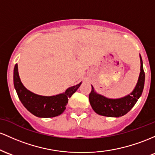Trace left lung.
Instances as JSON below:
<instances>
[{
	"mask_svg": "<svg viewBox=\"0 0 155 155\" xmlns=\"http://www.w3.org/2000/svg\"><path fill=\"white\" fill-rule=\"evenodd\" d=\"M140 58V72L135 89L131 94L121 99H107L98 94L91 86V91L89 94V102L93 110L99 115L108 117H120L127 114L135 105L139 97L141 96L145 81V73L143 71V61Z\"/></svg>",
	"mask_w": 155,
	"mask_h": 155,
	"instance_id": "obj_1",
	"label": "left lung"
}]
</instances>
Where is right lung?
<instances>
[{
  "instance_id": "1",
  "label": "right lung",
  "mask_w": 155,
  "mask_h": 155,
  "mask_svg": "<svg viewBox=\"0 0 155 155\" xmlns=\"http://www.w3.org/2000/svg\"><path fill=\"white\" fill-rule=\"evenodd\" d=\"M81 83L69 88L65 93L56 96L44 97L35 94L24 87L20 81L16 64L14 69V85L19 99L29 112L37 117L50 118L59 116L65 110L69 98L78 90Z\"/></svg>"
}]
</instances>
